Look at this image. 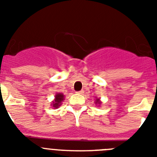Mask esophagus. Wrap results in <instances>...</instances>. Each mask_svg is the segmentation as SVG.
<instances>
[{
  "instance_id": "1",
  "label": "esophagus",
  "mask_w": 157,
  "mask_h": 157,
  "mask_svg": "<svg viewBox=\"0 0 157 157\" xmlns=\"http://www.w3.org/2000/svg\"><path fill=\"white\" fill-rule=\"evenodd\" d=\"M83 93H84V91H83V90H80V91H78L77 94H82Z\"/></svg>"
}]
</instances>
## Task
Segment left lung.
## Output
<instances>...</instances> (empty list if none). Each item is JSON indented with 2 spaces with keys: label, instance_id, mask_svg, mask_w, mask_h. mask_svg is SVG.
<instances>
[{
  "label": "left lung",
  "instance_id": "left-lung-1",
  "mask_svg": "<svg viewBox=\"0 0 157 157\" xmlns=\"http://www.w3.org/2000/svg\"><path fill=\"white\" fill-rule=\"evenodd\" d=\"M95 104H96V105H101V101H100L99 98H97V99H96ZM99 106H100V105H99Z\"/></svg>",
  "mask_w": 157,
  "mask_h": 157
}]
</instances>
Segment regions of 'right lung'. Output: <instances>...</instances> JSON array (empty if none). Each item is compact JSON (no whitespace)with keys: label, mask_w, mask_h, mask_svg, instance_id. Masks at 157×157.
<instances>
[{"label":"right lung","mask_w":157,"mask_h":157,"mask_svg":"<svg viewBox=\"0 0 157 157\" xmlns=\"http://www.w3.org/2000/svg\"><path fill=\"white\" fill-rule=\"evenodd\" d=\"M63 98H64V95H63V94H59V93H57V94H56V96H55L54 101H52V106L53 107V108H55V109H57L58 107L61 105L62 101L64 100Z\"/></svg>","instance_id":"obj_1"}]
</instances>
